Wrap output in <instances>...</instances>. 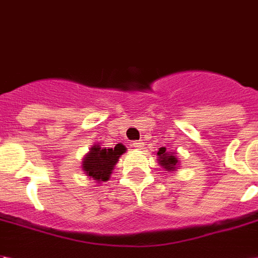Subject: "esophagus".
Here are the masks:
<instances>
[{"label":"esophagus","mask_w":258,"mask_h":258,"mask_svg":"<svg viewBox=\"0 0 258 258\" xmlns=\"http://www.w3.org/2000/svg\"><path fill=\"white\" fill-rule=\"evenodd\" d=\"M143 144H144V142H142V140H136V142H134L133 143V147L135 148V150H142Z\"/></svg>","instance_id":"obj_1"}]
</instances>
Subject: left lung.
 <instances>
[{
  "instance_id": "1",
  "label": "left lung",
  "mask_w": 258,
  "mask_h": 258,
  "mask_svg": "<svg viewBox=\"0 0 258 258\" xmlns=\"http://www.w3.org/2000/svg\"><path fill=\"white\" fill-rule=\"evenodd\" d=\"M158 163L159 165L164 168V171H169V172H173V171H176L177 167H179L180 162L177 160L176 152H173V151H167V148L162 147L159 148L158 154Z\"/></svg>"
}]
</instances>
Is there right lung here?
I'll return each mask as SVG.
<instances>
[{"instance_id": "right-lung-1", "label": "right lung", "mask_w": 258, "mask_h": 258, "mask_svg": "<svg viewBox=\"0 0 258 258\" xmlns=\"http://www.w3.org/2000/svg\"><path fill=\"white\" fill-rule=\"evenodd\" d=\"M125 150L122 143H118L114 148H102L99 144H95L82 160V171L95 183H104L110 179L115 164Z\"/></svg>"}]
</instances>
